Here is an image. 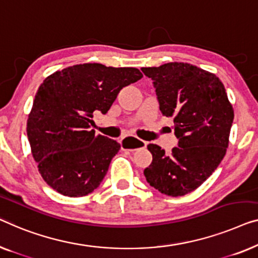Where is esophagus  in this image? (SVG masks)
<instances>
[{"label": "esophagus", "mask_w": 258, "mask_h": 258, "mask_svg": "<svg viewBox=\"0 0 258 258\" xmlns=\"http://www.w3.org/2000/svg\"><path fill=\"white\" fill-rule=\"evenodd\" d=\"M148 145L147 142L137 140L135 137H125L121 140V148L122 150H129V151H135L137 149L145 148Z\"/></svg>", "instance_id": "34e87169"}]
</instances>
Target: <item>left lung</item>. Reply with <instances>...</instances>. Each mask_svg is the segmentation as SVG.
Here are the masks:
<instances>
[{
    "mask_svg": "<svg viewBox=\"0 0 258 258\" xmlns=\"http://www.w3.org/2000/svg\"><path fill=\"white\" fill-rule=\"evenodd\" d=\"M154 80L159 109L173 117L178 147L170 155L149 144L152 163L144 170L150 186L160 193L181 197L197 189L226 155L234 109L215 74L187 62L143 67Z\"/></svg>",
    "mask_w": 258,
    "mask_h": 258,
    "instance_id": "left-lung-1",
    "label": "left lung"
}]
</instances>
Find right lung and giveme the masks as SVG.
I'll return each instance as SVG.
<instances>
[{
  "label": "right lung",
  "instance_id": "obj_1",
  "mask_svg": "<svg viewBox=\"0 0 258 258\" xmlns=\"http://www.w3.org/2000/svg\"><path fill=\"white\" fill-rule=\"evenodd\" d=\"M142 77L134 67L87 62L57 71L43 81L27 134L39 173L50 187L74 198L98 188L121 145L95 135L93 115L107 114L121 89Z\"/></svg>",
  "mask_w": 258,
  "mask_h": 258
}]
</instances>
